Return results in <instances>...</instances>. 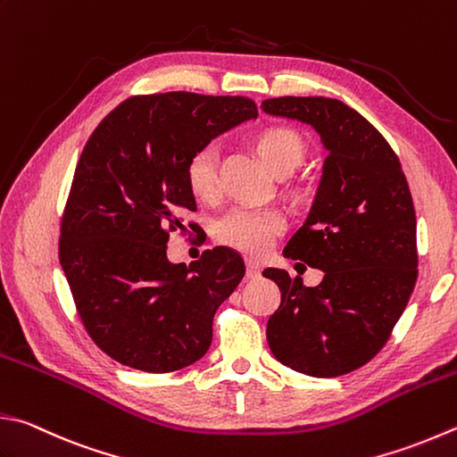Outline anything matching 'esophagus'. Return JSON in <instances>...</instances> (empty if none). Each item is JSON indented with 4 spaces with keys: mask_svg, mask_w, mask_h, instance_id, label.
<instances>
[{
    "mask_svg": "<svg viewBox=\"0 0 457 457\" xmlns=\"http://www.w3.org/2000/svg\"><path fill=\"white\" fill-rule=\"evenodd\" d=\"M246 277L248 278H258L261 277V264L254 261H246Z\"/></svg>",
    "mask_w": 457,
    "mask_h": 457,
    "instance_id": "obj_1",
    "label": "esophagus"
}]
</instances>
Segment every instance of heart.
I'll use <instances>...</instances> for the list:
<instances>
[{
    "label": "heart",
    "instance_id": "b5f03b06",
    "mask_svg": "<svg viewBox=\"0 0 457 457\" xmlns=\"http://www.w3.org/2000/svg\"><path fill=\"white\" fill-rule=\"evenodd\" d=\"M258 151L274 173H290L304 154V143L296 131L288 127H269L258 135ZM219 147L206 143L196 149L187 162V183L191 193L201 201L219 196ZM287 228V219L277 209H254L235 206L214 225V238L220 245L235 248L248 256H262L270 251L278 235Z\"/></svg>",
    "mask_w": 457,
    "mask_h": 457
}]
</instances>
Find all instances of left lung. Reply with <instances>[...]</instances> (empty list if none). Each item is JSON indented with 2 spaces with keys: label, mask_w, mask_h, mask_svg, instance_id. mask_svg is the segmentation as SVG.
<instances>
[{
  "label": "left lung",
  "mask_w": 457,
  "mask_h": 457,
  "mask_svg": "<svg viewBox=\"0 0 457 457\" xmlns=\"http://www.w3.org/2000/svg\"><path fill=\"white\" fill-rule=\"evenodd\" d=\"M261 107L310 125L326 149L308 217L284 246V256L320 269L324 278L304 287L287 270L262 272L282 296L266 340L274 358L296 372L348 374L382 350L414 290L416 212L408 180L388 141L346 103L277 97Z\"/></svg>",
  "instance_id": "obj_1"
}]
</instances>
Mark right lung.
Returning <instances> with one entry per match:
<instances>
[{
	"label": "right lung",
	"instance_id": "right-lung-1",
	"mask_svg": "<svg viewBox=\"0 0 457 457\" xmlns=\"http://www.w3.org/2000/svg\"><path fill=\"white\" fill-rule=\"evenodd\" d=\"M256 117L246 97L173 91L123 101L89 137L59 262L85 330L119 364L165 374L209 350L214 312L243 280L245 262L219 246L173 264L169 230H185L183 217L196 211L185 173L191 154Z\"/></svg>",
	"mask_w": 457,
	"mask_h": 457
}]
</instances>
